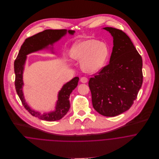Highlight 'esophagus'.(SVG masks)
Segmentation results:
<instances>
[{
  "mask_svg": "<svg viewBox=\"0 0 159 159\" xmlns=\"http://www.w3.org/2000/svg\"><path fill=\"white\" fill-rule=\"evenodd\" d=\"M80 81H81V83H86L88 81V78L83 76V77H82V78H81Z\"/></svg>",
  "mask_w": 159,
  "mask_h": 159,
  "instance_id": "34e87169",
  "label": "esophagus"
}]
</instances>
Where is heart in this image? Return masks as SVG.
<instances>
[{
  "mask_svg": "<svg viewBox=\"0 0 159 159\" xmlns=\"http://www.w3.org/2000/svg\"><path fill=\"white\" fill-rule=\"evenodd\" d=\"M109 54L107 45L97 40L89 39L75 43L71 48L72 58L81 61V68L88 73L99 70L106 62Z\"/></svg>",
  "mask_w": 159,
  "mask_h": 159,
  "instance_id": "obj_1",
  "label": "heart"
}]
</instances>
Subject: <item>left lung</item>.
I'll return each mask as SVG.
<instances>
[{
	"label": "left lung",
	"instance_id": "left-lung-1",
	"mask_svg": "<svg viewBox=\"0 0 159 159\" xmlns=\"http://www.w3.org/2000/svg\"><path fill=\"white\" fill-rule=\"evenodd\" d=\"M113 37L110 63L89 81L93 108L100 114L113 117L134 104L143 83V61L129 37L122 30L105 27Z\"/></svg>",
	"mask_w": 159,
	"mask_h": 159
}]
</instances>
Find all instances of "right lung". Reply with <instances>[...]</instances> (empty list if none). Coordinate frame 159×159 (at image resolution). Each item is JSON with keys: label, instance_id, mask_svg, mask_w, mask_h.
<instances>
[{"label": "right lung", "instance_id": "obj_1", "mask_svg": "<svg viewBox=\"0 0 159 159\" xmlns=\"http://www.w3.org/2000/svg\"><path fill=\"white\" fill-rule=\"evenodd\" d=\"M68 33L73 34L74 30H69ZM66 29H46L33 36L27 38L19 51L18 56L14 62V70L15 73V85L16 92L22 102L24 107L33 116L37 117L42 120L47 121H55L62 119L67 113L70 107V95L71 92L77 86L79 81L78 77H75L70 81L64 85L59 92L58 100L56 107V111L49 113L40 114L39 112L32 110L25 103L23 96L22 87L23 85V71L25 64L26 55L34 51L45 48L49 45H52L59 40L62 36L66 35Z\"/></svg>", "mask_w": 159, "mask_h": 159}]
</instances>
